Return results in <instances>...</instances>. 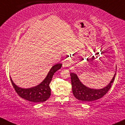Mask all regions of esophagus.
I'll use <instances>...</instances> for the list:
<instances>
[{
    "label": "esophagus",
    "instance_id": "esophagus-1",
    "mask_svg": "<svg viewBox=\"0 0 125 125\" xmlns=\"http://www.w3.org/2000/svg\"><path fill=\"white\" fill-rule=\"evenodd\" d=\"M69 62L67 61H64V62L63 63V67H69Z\"/></svg>",
    "mask_w": 125,
    "mask_h": 125
}]
</instances>
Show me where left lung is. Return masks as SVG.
I'll return each mask as SVG.
<instances>
[{"label":"left lung","instance_id":"obj_1","mask_svg":"<svg viewBox=\"0 0 125 125\" xmlns=\"http://www.w3.org/2000/svg\"><path fill=\"white\" fill-rule=\"evenodd\" d=\"M72 87L74 96L77 99L82 100L85 102H94L102 97L110 89L112 83L113 82L116 73L113 76L112 79L110 81L109 83L105 87L101 89H93L86 86L80 81L78 76L76 73L71 72Z\"/></svg>","mask_w":125,"mask_h":125}]
</instances>
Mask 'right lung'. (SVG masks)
<instances>
[{
    "label": "right lung",
    "instance_id": "add662e5",
    "mask_svg": "<svg viewBox=\"0 0 125 125\" xmlns=\"http://www.w3.org/2000/svg\"><path fill=\"white\" fill-rule=\"evenodd\" d=\"M62 63H57L51 67L46 77L41 83L34 87L29 88H21L15 84L11 77V82L15 88V91L21 98L35 103H42L45 102L49 98L51 94V89L49 84L54 73L61 68Z\"/></svg>",
    "mask_w": 125,
    "mask_h": 125
}]
</instances>
